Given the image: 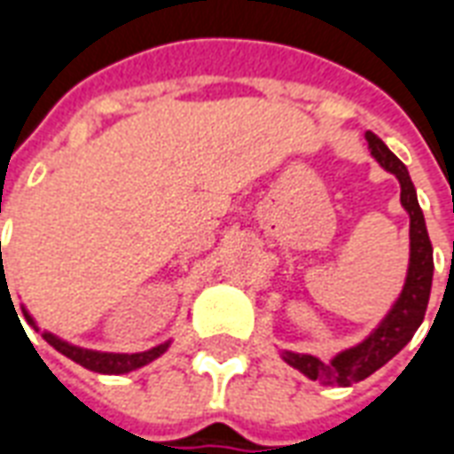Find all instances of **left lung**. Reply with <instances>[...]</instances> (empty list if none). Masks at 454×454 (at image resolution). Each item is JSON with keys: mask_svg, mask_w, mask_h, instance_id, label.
Instances as JSON below:
<instances>
[{"mask_svg": "<svg viewBox=\"0 0 454 454\" xmlns=\"http://www.w3.org/2000/svg\"><path fill=\"white\" fill-rule=\"evenodd\" d=\"M364 138L372 150V158L384 169H389L391 175H396L401 184V207L409 211L411 218L409 272H406V282H403L399 299L394 301L389 314L381 318V324L360 345L338 352L331 362H321L314 355H301V352H282L286 364H292L309 380L321 381L324 387H350L384 367L423 324V316L428 309L430 285H433V246H430L426 218L419 207V197L409 177V169L372 130L364 133Z\"/></svg>", "mask_w": 454, "mask_h": 454, "instance_id": "obj_1", "label": "left lung"}]
</instances>
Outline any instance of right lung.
Listing matches in <instances>:
<instances>
[{
	"mask_svg": "<svg viewBox=\"0 0 454 454\" xmlns=\"http://www.w3.org/2000/svg\"><path fill=\"white\" fill-rule=\"evenodd\" d=\"M0 282H2V286H6L4 275H2ZM6 292H9V286H6ZM9 299H12V296H9ZM24 316H26V321H28V325H31L34 331H41V328L35 325L34 316L28 314L26 309H24ZM41 335H43V340L48 342V345H53L58 352H63L65 357H70V360L77 362V364H82L84 370L99 372V374H126V372L138 370V367H143V364L158 360L160 355H162V352L169 348V340H168V342H162V345H158V348H150V350H145V352H130V355L129 352H99V350H87V348L70 345L67 340H60L58 335L48 333V331H41Z\"/></svg>",
	"mask_w": 454,
	"mask_h": 454,
	"instance_id": "1",
	"label": "right lung"
}]
</instances>
